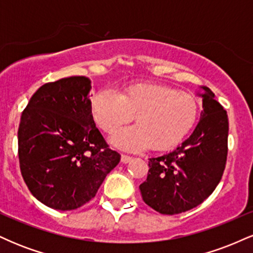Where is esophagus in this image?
Masks as SVG:
<instances>
[{
    "instance_id": "esophagus-1",
    "label": "esophagus",
    "mask_w": 253,
    "mask_h": 253,
    "mask_svg": "<svg viewBox=\"0 0 253 253\" xmlns=\"http://www.w3.org/2000/svg\"><path fill=\"white\" fill-rule=\"evenodd\" d=\"M132 157H129V156H126V155H123L121 156V163H124V164H127V163H129V162H132Z\"/></svg>"
}]
</instances>
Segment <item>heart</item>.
I'll return each instance as SVG.
<instances>
[{"instance_id":"heart-1","label":"heart","mask_w":253,"mask_h":253,"mask_svg":"<svg viewBox=\"0 0 253 253\" xmlns=\"http://www.w3.org/2000/svg\"><path fill=\"white\" fill-rule=\"evenodd\" d=\"M90 106L95 121L108 133L135 117L136 125L118 130L110 138L115 147L127 152L176 146L194 127L200 110L193 95L150 82L129 84L121 95L103 88L92 96Z\"/></svg>"}]
</instances>
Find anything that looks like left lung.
<instances>
[{"instance_id":"obj_1","label":"left lung","mask_w":253,"mask_h":253,"mask_svg":"<svg viewBox=\"0 0 253 253\" xmlns=\"http://www.w3.org/2000/svg\"><path fill=\"white\" fill-rule=\"evenodd\" d=\"M203 110L187 140L171 152L149 159L147 178L139 185L144 202L161 214H179L197 207L221 179L227 159L228 118L202 86Z\"/></svg>"}]
</instances>
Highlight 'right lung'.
<instances>
[{
	"mask_svg": "<svg viewBox=\"0 0 253 253\" xmlns=\"http://www.w3.org/2000/svg\"><path fill=\"white\" fill-rule=\"evenodd\" d=\"M85 76L40 86L21 115L20 169L32 195L58 211L80 208L96 195L120 162L95 126Z\"/></svg>",
	"mask_w": 253,
	"mask_h": 253,
	"instance_id": "obj_1",
	"label": "right lung"
}]
</instances>
